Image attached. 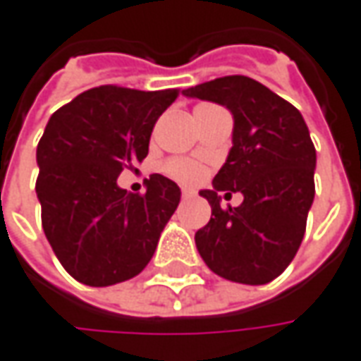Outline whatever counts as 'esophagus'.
<instances>
[{
  "mask_svg": "<svg viewBox=\"0 0 361 361\" xmlns=\"http://www.w3.org/2000/svg\"><path fill=\"white\" fill-rule=\"evenodd\" d=\"M195 195V190H190V188H183V197H192Z\"/></svg>",
  "mask_w": 361,
  "mask_h": 361,
  "instance_id": "1",
  "label": "esophagus"
}]
</instances>
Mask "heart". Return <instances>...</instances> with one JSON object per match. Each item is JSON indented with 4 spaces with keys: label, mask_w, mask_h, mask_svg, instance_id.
Segmentation results:
<instances>
[{
    "label": "heart",
    "mask_w": 361,
    "mask_h": 361,
    "mask_svg": "<svg viewBox=\"0 0 361 361\" xmlns=\"http://www.w3.org/2000/svg\"><path fill=\"white\" fill-rule=\"evenodd\" d=\"M162 171H164V174H169L171 178H174L176 183H183V185H195V183L201 180L202 176L201 166L188 159L166 160Z\"/></svg>",
    "instance_id": "b5f03b06"
}]
</instances>
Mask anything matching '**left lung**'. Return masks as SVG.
I'll list each match as a JSON object with an SVG mask.
<instances>
[{"label": "left lung", "instance_id": "8db88e82", "mask_svg": "<svg viewBox=\"0 0 361 361\" xmlns=\"http://www.w3.org/2000/svg\"><path fill=\"white\" fill-rule=\"evenodd\" d=\"M229 108L233 146L213 178L201 190L211 204V221L195 233L207 267L229 281L265 285L279 277L298 253L315 183V148L298 108L247 76H225L183 92ZM241 192L239 207H220Z\"/></svg>", "mask_w": 361, "mask_h": 361}]
</instances>
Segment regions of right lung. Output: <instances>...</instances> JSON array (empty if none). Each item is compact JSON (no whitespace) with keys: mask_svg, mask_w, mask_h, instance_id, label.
<instances>
[{"mask_svg":"<svg viewBox=\"0 0 361 361\" xmlns=\"http://www.w3.org/2000/svg\"><path fill=\"white\" fill-rule=\"evenodd\" d=\"M176 96L178 90L100 86L48 120L35 152L42 227L63 269L80 283H122L154 255L180 188L152 174L145 195H132L118 187V176L146 159L152 128Z\"/></svg>","mask_w":361,"mask_h":361,"instance_id":"1","label":"right lung"}]
</instances>
